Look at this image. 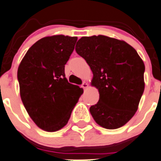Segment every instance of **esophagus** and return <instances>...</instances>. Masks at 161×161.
Returning <instances> with one entry per match:
<instances>
[{
	"label": "esophagus",
	"mask_w": 161,
	"mask_h": 161,
	"mask_svg": "<svg viewBox=\"0 0 161 161\" xmlns=\"http://www.w3.org/2000/svg\"><path fill=\"white\" fill-rule=\"evenodd\" d=\"M82 86L83 89H87V88H88L89 85H88V83H86V82H84L82 84V86Z\"/></svg>",
	"instance_id": "esophagus-1"
}]
</instances>
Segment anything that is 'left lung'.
I'll list each match as a JSON object with an SVG mask.
<instances>
[{
    "mask_svg": "<svg viewBox=\"0 0 161 161\" xmlns=\"http://www.w3.org/2000/svg\"><path fill=\"white\" fill-rule=\"evenodd\" d=\"M75 51L93 72L91 85L99 101L90 108L95 122L106 129L125 125L138 108L145 89V64L124 41L104 35L82 37Z\"/></svg>",
    "mask_w": 161,
    "mask_h": 161,
    "instance_id": "1",
    "label": "left lung"
}]
</instances>
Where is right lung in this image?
Returning <instances> with one entry per match:
<instances>
[{
	"mask_svg": "<svg viewBox=\"0 0 161 161\" xmlns=\"http://www.w3.org/2000/svg\"><path fill=\"white\" fill-rule=\"evenodd\" d=\"M77 37L54 35L40 39L26 52L17 72L21 100L39 128H63L82 95V88L68 82L64 67Z\"/></svg>",
	"mask_w": 161,
	"mask_h": 161,
	"instance_id": "1",
	"label": "right lung"
}]
</instances>
